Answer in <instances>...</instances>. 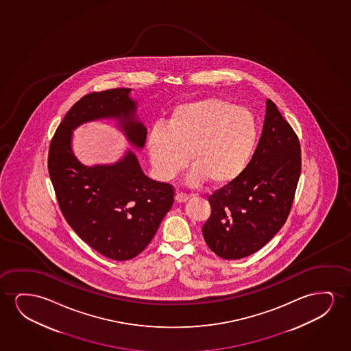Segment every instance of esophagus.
Wrapping results in <instances>:
<instances>
[{
    "instance_id": "34e87169",
    "label": "esophagus",
    "mask_w": 351,
    "mask_h": 351,
    "mask_svg": "<svg viewBox=\"0 0 351 351\" xmlns=\"http://www.w3.org/2000/svg\"><path fill=\"white\" fill-rule=\"evenodd\" d=\"M188 199H189V197L186 195V194H183V193H178V194H176V197H175V200H176V202H178V204H181V202H186Z\"/></svg>"
}]
</instances>
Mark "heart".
Instances as JSON below:
<instances>
[{
    "label": "heart",
    "instance_id": "obj_1",
    "mask_svg": "<svg viewBox=\"0 0 351 351\" xmlns=\"http://www.w3.org/2000/svg\"><path fill=\"white\" fill-rule=\"evenodd\" d=\"M254 115L235 103L210 97L173 108L165 125L149 130L146 146L154 173L162 180L178 176L189 162L191 186L208 181L226 186L239 178L254 152Z\"/></svg>",
    "mask_w": 351,
    "mask_h": 351
}]
</instances>
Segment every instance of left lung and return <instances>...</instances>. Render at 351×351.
<instances>
[{
	"label": "left lung",
	"instance_id": "left-lung-1",
	"mask_svg": "<svg viewBox=\"0 0 351 351\" xmlns=\"http://www.w3.org/2000/svg\"><path fill=\"white\" fill-rule=\"evenodd\" d=\"M301 173L298 135L271 99L263 133L239 178L208 197L202 226L208 248L223 259H242L263 248L288 218Z\"/></svg>",
	"mask_w": 351,
	"mask_h": 351
}]
</instances>
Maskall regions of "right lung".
I'll use <instances>...</instances> for the list:
<instances>
[{"label":"right lung","instance_id":"1","mask_svg":"<svg viewBox=\"0 0 351 351\" xmlns=\"http://www.w3.org/2000/svg\"><path fill=\"white\" fill-rule=\"evenodd\" d=\"M130 88L92 92L63 117L49 149L48 169L58 206L77 236L99 254L123 261L146 248L170 211L173 188L147 178L128 149L114 164L87 167L72 149L73 130L90 121L114 119L135 149L147 130L136 117Z\"/></svg>","mask_w":351,"mask_h":351}]
</instances>
